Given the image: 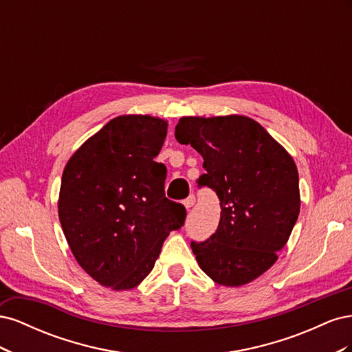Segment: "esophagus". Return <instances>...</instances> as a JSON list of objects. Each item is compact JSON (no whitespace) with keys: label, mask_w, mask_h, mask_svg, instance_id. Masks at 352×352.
Instances as JSON below:
<instances>
[{"label":"esophagus","mask_w":352,"mask_h":352,"mask_svg":"<svg viewBox=\"0 0 352 352\" xmlns=\"http://www.w3.org/2000/svg\"><path fill=\"white\" fill-rule=\"evenodd\" d=\"M194 204H195V197H194V195H189V197L184 201V206H185L186 210H189Z\"/></svg>","instance_id":"1"}]
</instances>
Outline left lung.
<instances>
[{"instance_id":"1","label":"left lung","mask_w":352,"mask_h":352,"mask_svg":"<svg viewBox=\"0 0 352 352\" xmlns=\"http://www.w3.org/2000/svg\"><path fill=\"white\" fill-rule=\"evenodd\" d=\"M204 158L198 185L216 190L220 223L190 242L201 270L219 285L255 280L278 260L300 214V180L291 154L251 117H180L175 132Z\"/></svg>"}]
</instances>
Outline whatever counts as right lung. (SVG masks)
<instances>
[{"instance_id": "1", "label": "right lung", "mask_w": 352, "mask_h": 352, "mask_svg": "<svg viewBox=\"0 0 352 352\" xmlns=\"http://www.w3.org/2000/svg\"><path fill=\"white\" fill-rule=\"evenodd\" d=\"M166 135L160 117H114L63 172L58 219L69 247L80 267L113 291L140 285L168 233L185 221V207L166 198V166L154 162Z\"/></svg>"}]
</instances>
